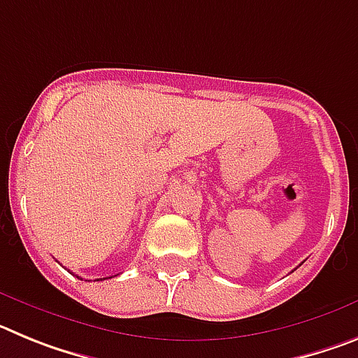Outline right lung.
<instances>
[{
  "instance_id": "1",
  "label": "right lung",
  "mask_w": 358,
  "mask_h": 358,
  "mask_svg": "<svg viewBox=\"0 0 358 358\" xmlns=\"http://www.w3.org/2000/svg\"><path fill=\"white\" fill-rule=\"evenodd\" d=\"M77 278H78V276H77Z\"/></svg>"
}]
</instances>
